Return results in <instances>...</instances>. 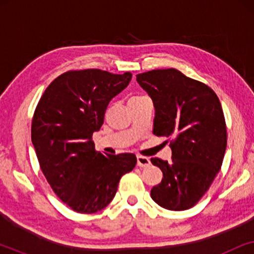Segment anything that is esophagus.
Segmentation results:
<instances>
[{
	"label": "esophagus",
	"mask_w": 254,
	"mask_h": 254,
	"mask_svg": "<svg viewBox=\"0 0 254 254\" xmlns=\"http://www.w3.org/2000/svg\"><path fill=\"white\" fill-rule=\"evenodd\" d=\"M149 165H150V159L148 157H144V156H137V166H140V168H147Z\"/></svg>",
	"instance_id": "34e87169"
}]
</instances>
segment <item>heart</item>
Instances as JSON below:
<instances>
[{
    "instance_id": "heart-1",
    "label": "heart",
    "mask_w": 254,
    "mask_h": 254,
    "mask_svg": "<svg viewBox=\"0 0 254 254\" xmlns=\"http://www.w3.org/2000/svg\"><path fill=\"white\" fill-rule=\"evenodd\" d=\"M136 98H138V97H136Z\"/></svg>"
}]
</instances>
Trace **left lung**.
Instances as JSON below:
<instances>
[{
	"label": "left lung",
	"mask_w": 254,
	"mask_h": 254,
	"mask_svg": "<svg viewBox=\"0 0 254 254\" xmlns=\"http://www.w3.org/2000/svg\"><path fill=\"white\" fill-rule=\"evenodd\" d=\"M155 106L154 134L172 137V159L151 158L163 172L151 199L169 210H186L204 195L221 170L227 126L220 99L209 86L173 68L136 75Z\"/></svg>",
	"instance_id": "obj_1"
}]
</instances>
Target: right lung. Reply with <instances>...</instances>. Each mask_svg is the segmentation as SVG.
<instances>
[{
	"label": "right lung",
	"mask_w": 254,
	"mask_h": 254,
	"mask_svg": "<svg viewBox=\"0 0 254 254\" xmlns=\"http://www.w3.org/2000/svg\"><path fill=\"white\" fill-rule=\"evenodd\" d=\"M130 79V72L67 71L47 86L34 111L31 138L41 171L54 193L77 213L105 208L121 177L136 164L134 154H102L92 141L111 99Z\"/></svg>",
	"instance_id": "right-lung-1"
}]
</instances>
